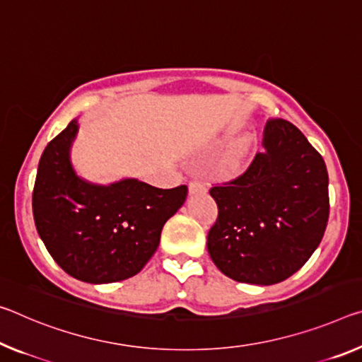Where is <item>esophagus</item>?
Returning <instances> with one entry per match:
<instances>
[{
    "instance_id": "1",
    "label": "esophagus",
    "mask_w": 362,
    "mask_h": 362,
    "mask_svg": "<svg viewBox=\"0 0 362 362\" xmlns=\"http://www.w3.org/2000/svg\"><path fill=\"white\" fill-rule=\"evenodd\" d=\"M188 190H190L192 194H197V193H206L208 192V187L204 185L203 182L199 180H192L190 185H188Z\"/></svg>"
}]
</instances>
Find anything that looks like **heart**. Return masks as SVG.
Segmentation results:
<instances>
[{"instance_id":"1","label":"heart","mask_w":362,"mask_h":362,"mask_svg":"<svg viewBox=\"0 0 362 362\" xmlns=\"http://www.w3.org/2000/svg\"><path fill=\"white\" fill-rule=\"evenodd\" d=\"M248 139H240L232 143L230 148H228L227 153L223 154L222 158V170L226 172V174H235V172H238V169L242 168V163L246 156V151H248Z\"/></svg>"}]
</instances>
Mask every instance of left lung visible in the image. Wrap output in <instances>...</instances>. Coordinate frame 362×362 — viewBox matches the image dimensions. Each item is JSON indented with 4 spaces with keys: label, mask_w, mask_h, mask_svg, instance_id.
I'll use <instances>...</instances> for the list:
<instances>
[{
    "label": "left lung",
    "mask_w": 362,
    "mask_h": 362,
    "mask_svg": "<svg viewBox=\"0 0 362 362\" xmlns=\"http://www.w3.org/2000/svg\"><path fill=\"white\" fill-rule=\"evenodd\" d=\"M262 146L242 175L209 190L219 216L208 251L227 277L274 285L300 271L324 237L329 174L288 120H267Z\"/></svg>",
    "instance_id": "1"
}]
</instances>
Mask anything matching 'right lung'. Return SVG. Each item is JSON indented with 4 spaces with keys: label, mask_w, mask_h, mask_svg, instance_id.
I'll list each match as a JSON object with an SVG mask.
<instances>
[{
    "label": "right lung",
    "mask_w": 362,
    "mask_h": 362,
    "mask_svg": "<svg viewBox=\"0 0 362 362\" xmlns=\"http://www.w3.org/2000/svg\"><path fill=\"white\" fill-rule=\"evenodd\" d=\"M78 119L40 158L32 208L40 238L62 271L87 284L139 274L158 250L160 230L187 199V185L169 190L136 179L109 185L77 175L71 148Z\"/></svg>",
    "instance_id": "add662e5"
}]
</instances>
